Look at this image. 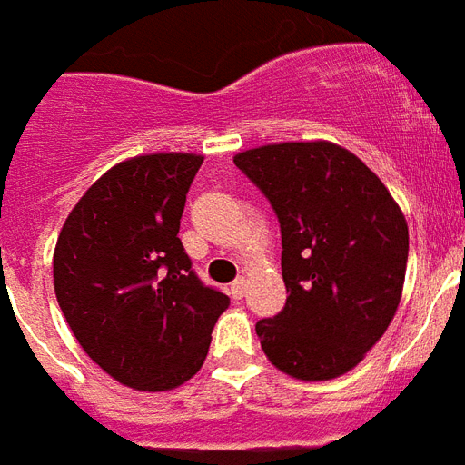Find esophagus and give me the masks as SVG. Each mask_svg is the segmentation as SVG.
I'll return each instance as SVG.
<instances>
[{
	"label": "esophagus",
	"instance_id": "esophagus-1",
	"mask_svg": "<svg viewBox=\"0 0 465 465\" xmlns=\"http://www.w3.org/2000/svg\"><path fill=\"white\" fill-rule=\"evenodd\" d=\"M243 293H245V279L241 277V279H236L232 286H229V296L236 298V301H241V298H243Z\"/></svg>",
	"mask_w": 465,
	"mask_h": 465
}]
</instances>
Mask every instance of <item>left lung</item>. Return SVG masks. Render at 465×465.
<instances>
[{
  "label": "left lung",
  "mask_w": 465,
  "mask_h": 465,
  "mask_svg": "<svg viewBox=\"0 0 465 465\" xmlns=\"http://www.w3.org/2000/svg\"><path fill=\"white\" fill-rule=\"evenodd\" d=\"M233 164L282 226L284 311L255 324L270 363L303 382L349 372L401 301L409 224L375 172L330 141L274 143Z\"/></svg>",
  "instance_id": "1"
}]
</instances>
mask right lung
<instances>
[{"mask_svg": "<svg viewBox=\"0 0 465 465\" xmlns=\"http://www.w3.org/2000/svg\"><path fill=\"white\" fill-rule=\"evenodd\" d=\"M203 154H138L85 191L56 239L54 293L74 337L116 382L169 391L203 368L229 296L179 239Z\"/></svg>", "mask_w": 465, "mask_h": 465, "instance_id": "add662e5", "label": "right lung"}]
</instances>
